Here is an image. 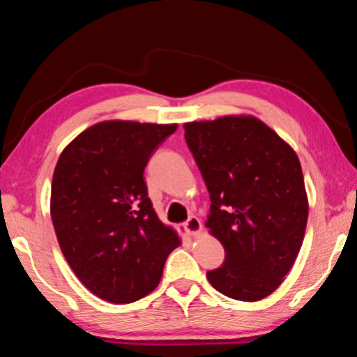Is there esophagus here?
Returning <instances> with one entry per match:
<instances>
[{
  "instance_id": "1",
  "label": "esophagus",
  "mask_w": 357,
  "mask_h": 357,
  "mask_svg": "<svg viewBox=\"0 0 357 357\" xmlns=\"http://www.w3.org/2000/svg\"><path fill=\"white\" fill-rule=\"evenodd\" d=\"M184 227H185L187 233H189L190 236H197V234H200L202 229H203L202 220L198 219V217H195V215H190L189 219H187V222L184 223Z\"/></svg>"
}]
</instances>
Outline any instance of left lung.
Masks as SVG:
<instances>
[{"label": "left lung", "mask_w": 357, "mask_h": 357, "mask_svg": "<svg viewBox=\"0 0 357 357\" xmlns=\"http://www.w3.org/2000/svg\"><path fill=\"white\" fill-rule=\"evenodd\" d=\"M206 183L204 225L225 249L206 274L217 291L255 302L280 287L304 241L309 200L294 149L250 114L184 124Z\"/></svg>", "instance_id": "obj_1"}]
</instances>
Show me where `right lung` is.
<instances>
[{"mask_svg": "<svg viewBox=\"0 0 357 357\" xmlns=\"http://www.w3.org/2000/svg\"><path fill=\"white\" fill-rule=\"evenodd\" d=\"M178 124L102 121L59 155L50 214L64 258L84 287L113 304L159 285L178 233L157 217L144 183L149 157Z\"/></svg>", "mask_w": 357, "mask_h": 357, "instance_id": "right-lung-1", "label": "right lung"}]
</instances>
